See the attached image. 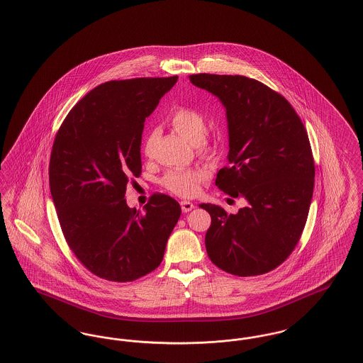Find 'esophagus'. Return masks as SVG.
I'll list each match as a JSON object with an SVG mask.
<instances>
[{"mask_svg": "<svg viewBox=\"0 0 363 363\" xmlns=\"http://www.w3.org/2000/svg\"><path fill=\"white\" fill-rule=\"evenodd\" d=\"M181 208H182V211H184L185 213H188L189 211H191V209L194 208V204L190 203V201H181Z\"/></svg>", "mask_w": 363, "mask_h": 363, "instance_id": "obj_1", "label": "esophagus"}]
</instances>
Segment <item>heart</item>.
Listing matches in <instances>:
<instances>
[{
  "instance_id": "heart-1",
  "label": "heart",
  "mask_w": 363,
  "mask_h": 363,
  "mask_svg": "<svg viewBox=\"0 0 363 363\" xmlns=\"http://www.w3.org/2000/svg\"><path fill=\"white\" fill-rule=\"evenodd\" d=\"M169 122L174 130L188 140L191 145H196L204 154H215L218 151V144L206 138L208 123L206 117L186 106H178L169 116ZM151 148V138L147 140L144 151L148 154ZM206 179V172L203 170H186L173 169L169 170L162 178V185L174 194L182 197H191L197 193L200 182Z\"/></svg>"
}]
</instances>
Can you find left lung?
Listing matches in <instances>:
<instances>
[{"label":"left lung","instance_id":"left-lung-1","mask_svg":"<svg viewBox=\"0 0 363 363\" xmlns=\"http://www.w3.org/2000/svg\"><path fill=\"white\" fill-rule=\"evenodd\" d=\"M189 80L225 107L228 166L215 184L247 201L235 215L200 206L212 220L208 257L231 275L267 274L291 255L308 219L314 188L308 132L287 99L255 79L200 73Z\"/></svg>","mask_w":363,"mask_h":363}]
</instances>
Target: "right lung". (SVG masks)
<instances>
[{"label": "right lung", "mask_w": 363, "mask_h": 363, "mask_svg": "<svg viewBox=\"0 0 363 363\" xmlns=\"http://www.w3.org/2000/svg\"><path fill=\"white\" fill-rule=\"evenodd\" d=\"M173 77L114 80L94 88L62 122L52 144L49 181L64 237L79 261L110 281H132L162 262L181 207L151 196L129 208L126 185L141 174L144 122Z\"/></svg>", "instance_id": "right-lung-1"}]
</instances>
